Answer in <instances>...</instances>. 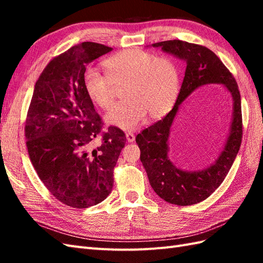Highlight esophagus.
Instances as JSON below:
<instances>
[{
  "label": "esophagus",
  "mask_w": 263,
  "mask_h": 263,
  "mask_svg": "<svg viewBox=\"0 0 263 263\" xmlns=\"http://www.w3.org/2000/svg\"><path fill=\"white\" fill-rule=\"evenodd\" d=\"M125 137H126V141L127 142H133V141H135V139H136L135 135H133V133H130V132L126 133Z\"/></svg>",
  "instance_id": "esophagus-1"
}]
</instances>
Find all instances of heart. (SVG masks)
<instances>
[{"mask_svg": "<svg viewBox=\"0 0 263 263\" xmlns=\"http://www.w3.org/2000/svg\"><path fill=\"white\" fill-rule=\"evenodd\" d=\"M106 74L87 69L83 89L90 102L106 109L113 104V85L125 86L123 99L105 115V122L123 131H133L146 121L168 111L180 90V72L166 58H156L141 49H127L104 61Z\"/></svg>", "mask_w": 263, "mask_h": 263, "instance_id": "obj_1", "label": "heart"}]
</instances>
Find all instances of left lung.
Segmentation results:
<instances>
[{
  "label": "left lung",
  "instance_id": "obj_1",
  "mask_svg": "<svg viewBox=\"0 0 263 263\" xmlns=\"http://www.w3.org/2000/svg\"><path fill=\"white\" fill-rule=\"evenodd\" d=\"M152 46L184 61L186 70L173 109L163 120L137 136L136 141L141 152L140 160L150 185L161 199L177 205L195 204L216 191L236 158L242 142L241 95L231 72L209 48L178 39L156 43ZM216 83L224 86L233 100L232 122L226 144L212 164L202 170H183L173 163L168 156L172 123L181 103L190 94L201 86Z\"/></svg>",
  "mask_w": 263,
  "mask_h": 263
}]
</instances>
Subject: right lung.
<instances>
[{
    "instance_id": "add662e5",
    "label": "right lung",
    "mask_w": 263,
    "mask_h": 263,
    "mask_svg": "<svg viewBox=\"0 0 263 263\" xmlns=\"http://www.w3.org/2000/svg\"><path fill=\"white\" fill-rule=\"evenodd\" d=\"M85 42L53 59L33 89L26 121L29 157L49 192L73 208L102 202L113 189V168L125 144V135L103 123L83 89L86 66L111 51Z\"/></svg>"
}]
</instances>
